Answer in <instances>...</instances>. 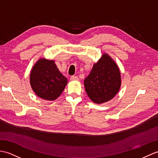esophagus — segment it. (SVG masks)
<instances>
[{"instance_id":"obj_1","label":"esophagus","mask_w":158,"mask_h":158,"mask_svg":"<svg viewBox=\"0 0 158 158\" xmlns=\"http://www.w3.org/2000/svg\"><path fill=\"white\" fill-rule=\"evenodd\" d=\"M71 81H79V77L77 76H72L71 77Z\"/></svg>"}]
</instances>
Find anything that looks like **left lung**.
<instances>
[{
	"label": "left lung",
	"mask_w": 158,
	"mask_h": 158,
	"mask_svg": "<svg viewBox=\"0 0 158 158\" xmlns=\"http://www.w3.org/2000/svg\"><path fill=\"white\" fill-rule=\"evenodd\" d=\"M121 76L118 64L107 53H104L84 80L88 97L94 103L107 102L118 92Z\"/></svg>",
	"instance_id": "left-lung-1"
}]
</instances>
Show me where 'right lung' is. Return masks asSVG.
<instances>
[{
	"label": "right lung",
	"instance_id": "1",
	"mask_svg": "<svg viewBox=\"0 0 158 158\" xmlns=\"http://www.w3.org/2000/svg\"><path fill=\"white\" fill-rule=\"evenodd\" d=\"M68 80L58 70L53 60L40 58L33 66L29 76L32 90L43 100L53 101L59 97Z\"/></svg>",
	"mask_w": 158,
	"mask_h": 158
}]
</instances>
